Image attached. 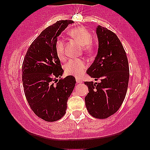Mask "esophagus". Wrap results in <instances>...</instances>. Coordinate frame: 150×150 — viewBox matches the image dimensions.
Returning <instances> with one entry per match:
<instances>
[{"instance_id": "obj_1", "label": "esophagus", "mask_w": 150, "mask_h": 150, "mask_svg": "<svg viewBox=\"0 0 150 150\" xmlns=\"http://www.w3.org/2000/svg\"><path fill=\"white\" fill-rule=\"evenodd\" d=\"M76 82H77V83H81V82H82V80H80V78H76Z\"/></svg>"}]
</instances>
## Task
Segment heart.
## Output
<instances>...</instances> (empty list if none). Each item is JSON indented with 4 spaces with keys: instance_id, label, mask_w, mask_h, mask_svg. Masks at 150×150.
Here are the masks:
<instances>
[{
    "instance_id": "1",
    "label": "heart",
    "mask_w": 150,
    "mask_h": 150,
    "mask_svg": "<svg viewBox=\"0 0 150 150\" xmlns=\"http://www.w3.org/2000/svg\"><path fill=\"white\" fill-rule=\"evenodd\" d=\"M68 34L72 39L82 45V50L86 53L93 51L92 35L85 27H79L68 31ZM56 51L58 58L61 61L65 59V44L61 39L56 43ZM87 68V63L83 59H72L67 63L65 67V73L68 75H73L75 77H80L84 73Z\"/></svg>"
}]
</instances>
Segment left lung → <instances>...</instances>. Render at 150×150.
I'll return each mask as SVG.
<instances>
[{
	"label": "left lung",
	"instance_id": "obj_1",
	"mask_svg": "<svg viewBox=\"0 0 150 150\" xmlns=\"http://www.w3.org/2000/svg\"><path fill=\"white\" fill-rule=\"evenodd\" d=\"M99 48L97 55L87 73L99 82H85L89 93L85 106L96 118L111 116L123 104L128 89L129 66L126 53L113 32L98 25L96 29Z\"/></svg>",
	"mask_w": 150,
	"mask_h": 150
}]
</instances>
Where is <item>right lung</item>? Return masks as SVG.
Returning a JSON list of instances; mask_svg holds the SVG:
<instances>
[{
	"label": "right lung",
	"instance_id": "1",
	"mask_svg": "<svg viewBox=\"0 0 150 150\" xmlns=\"http://www.w3.org/2000/svg\"><path fill=\"white\" fill-rule=\"evenodd\" d=\"M72 20H61L49 26L32 42L22 64V83L27 102L38 117L48 122L65 115L67 101L75 87V78L63 75L56 51L58 37Z\"/></svg>",
	"mask_w": 150,
	"mask_h": 150
}]
</instances>
